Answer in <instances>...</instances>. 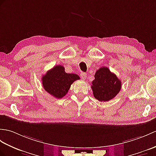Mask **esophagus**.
Wrapping results in <instances>:
<instances>
[{"mask_svg": "<svg viewBox=\"0 0 156 156\" xmlns=\"http://www.w3.org/2000/svg\"><path fill=\"white\" fill-rule=\"evenodd\" d=\"M80 76H81L82 79L84 80H85L87 78V74L85 73V72H82L80 74Z\"/></svg>", "mask_w": 156, "mask_h": 156, "instance_id": "obj_1", "label": "esophagus"}]
</instances>
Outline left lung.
<instances>
[{"mask_svg":"<svg viewBox=\"0 0 156 156\" xmlns=\"http://www.w3.org/2000/svg\"><path fill=\"white\" fill-rule=\"evenodd\" d=\"M91 88L95 98L100 102H108L120 91L122 82L107 67H102L94 75Z\"/></svg>","mask_w":156,"mask_h":156,"instance_id":"left-lung-1","label":"left lung"}]
</instances>
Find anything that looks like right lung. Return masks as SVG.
I'll return each mask as SVG.
<instances>
[{
    "instance_id": "add662e5",
    "label": "right lung",
    "mask_w": 156,
    "mask_h": 156,
    "mask_svg": "<svg viewBox=\"0 0 156 156\" xmlns=\"http://www.w3.org/2000/svg\"><path fill=\"white\" fill-rule=\"evenodd\" d=\"M77 80H80L78 75L66 73L61 65L55 66L42 78L44 89L56 98H62L66 95L71 84Z\"/></svg>"
}]
</instances>
